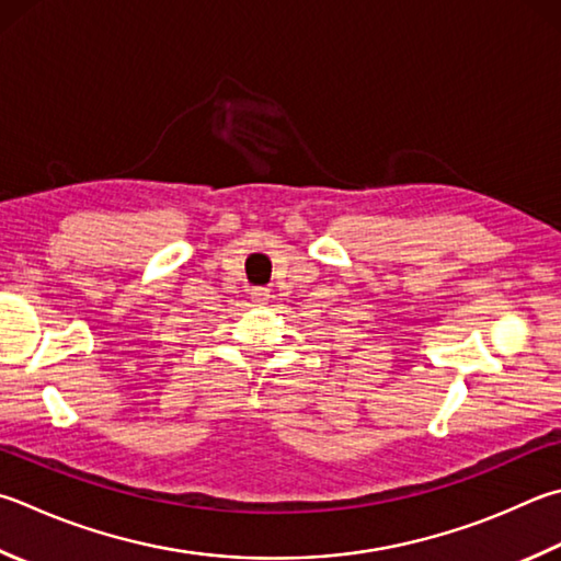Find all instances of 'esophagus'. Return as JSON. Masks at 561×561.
I'll return each instance as SVG.
<instances>
[{"label": "esophagus", "mask_w": 561, "mask_h": 561, "mask_svg": "<svg viewBox=\"0 0 561 561\" xmlns=\"http://www.w3.org/2000/svg\"><path fill=\"white\" fill-rule=\"evenodd\" d=\"M250 294H252V301L257 304V307H262V304H267L272 299V294H270L267 287H254Z\"/></svg>", "instance_id": "esophagus-1"}]
</instances>
